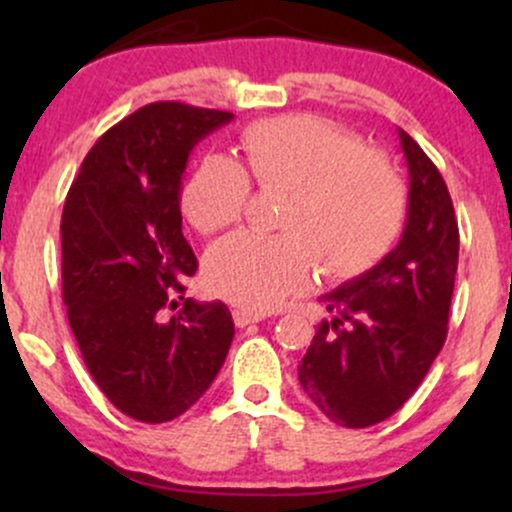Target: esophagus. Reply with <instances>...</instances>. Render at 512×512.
I'll use <instances>...</instances> for the list:
<instances>
[{"label": "esophagus", "mask_w": 512, "mask_h": 512, "mask_svg": "<svg viewBox=\"0 0 512 512\" xmlns=\"http://www.w3.org/2000/svg\"><path fill=\"white\" fill-rule=\"evenodd\" d=\"M260 320H262V315L260 313H252V310H245V308L233 310V322H236L238 327L255 325V322H260Z\"/></svg>", "instance_id": "esophagus-1"}]
</instances>
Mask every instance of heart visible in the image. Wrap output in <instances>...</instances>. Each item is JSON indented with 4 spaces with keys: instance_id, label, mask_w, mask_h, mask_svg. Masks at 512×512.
<instances>
[{
    "instance_id": "obj_1",
    "label": "heart",
    "mask_w": 512,
    "mask_h": 512,
    "mask_svg": "<svg viewBox=\"0 0 512 512\" xmlns=\"http://www.w3.org/2000/svg\"><path fill=\"white\" fill-rule=\"evenodd\" d=\"M245 167L262 190H286L279 236L238 231L204 257L214 296L245 310L276 308L308 284L313 262L327 279H354L392 250L407 219V185L395 163L361 149L356 134L315 115L252 122L240 137ZM250 178L226 156L197 163L180 207L199 233L240 221Z\"/></svg>"
}]
</instances>
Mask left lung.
<instances>
[{"label": "left lung", "mask_w": 512, "mask_h": 512, "mask_svg": "<svg viewBox=\"0 0 512 512\" xmlns=\"http://www.w3.org/2000/svg\"><path fill=\"white\" fill-rule=\"evenodd\" d=\"M409 168L407 226L397 248L320 298L298 380L327 419L368 428L392 416L426 378L448 337L460 231L443 175L399 129Z\"/></svg>", "instance_id": "1"}]
</instances>
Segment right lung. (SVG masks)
Masks as SVG:
<instances>
[{
    "mask_svg": "<svg viewBox=\"0 0 512 512\" xmlns=\"http://www.w3.org/2000/svg\"><path fill=\"white\" fill-rule=\"evenodd\" d=\"M226 110L161 101L93 144L62 211V296L88 373L129 419L163 424L214 383L233 317L226 303L180 296L197 272L182 236L180 185L199 139Z\"/></svg>",
    "mask_w": 512,
    "mask_h": 512,
    "instance_id": "1",
    "label": "right lung"
}]
</instances>
